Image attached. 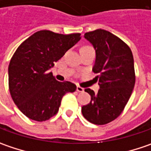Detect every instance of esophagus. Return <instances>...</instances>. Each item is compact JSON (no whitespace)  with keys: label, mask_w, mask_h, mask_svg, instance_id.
<instances>
[{"label":"esophagus","mask_w":151,"mask_h":151,"mask_svg":"<svg viewBox=\"0 0 151 151\" xmlns=\"http://www.w3.org/2000/svg\"><path fill=\"white\" fill-rule=\"evenodd\" d=\"M77 91L78 92H83L84 91V88L80 87V86H77Z\"/></svg>","instance_id":"1"}]
</instances>
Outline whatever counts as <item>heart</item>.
I'll return each mask as SVG.
<instances>
[{
  "label": "heart",
  "instance_id": "heart-1",
  "mask_svg": "<svg viewBox=\"0 0 151 151\" xmlns=\"http://www.w3.org/2000/svg\"><path fill=\"white\" fill-rule=\"evenodd\" d=\"M85 47H88V46H85Z\"/></svg>",
  "mask_w": 151,
  "mask_h": 151
}]
</instances>
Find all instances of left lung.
<instances>
[{
  "mask_svg": "<svg viewBox=\"0 0 151 151\" xmlns=\"http://www.w3.org/2000/svg\"><path fill=\"white\" fill-rule=\"evenodd\" d=\"M95 50L93 72L98 73V93L90 88L84 91L91 96L82 114L89 122L104 125L115 120L127 105L135 83L134 56L128 45L120 38L104 29L84 34Z\"/></svg>",
  "mask_w": 151,
  "mask_h": 151,
  "instance_id": "obj_1",
  "label": "left lung"
}]
</instances>
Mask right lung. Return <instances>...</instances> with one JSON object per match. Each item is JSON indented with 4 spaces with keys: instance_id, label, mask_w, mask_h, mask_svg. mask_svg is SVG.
I'll return each mask as SVG.
<instances>
[{
    "instance_id": "obj_1",
    "label": "right lung",
    "mask_w": 151,
    "mask_h": 151,
    "mask_svg": "<svg viewBox=\"0 0 151 151\" xmlns=\"http://www.w3.org/2000/svg\"><path fill=\"white\" fill-rule=\"evenodd\" d=\"M80 35L40 30L16 50L8 67L9 91L27 117L37 122L48 120L57 113L63 95L76 90L73 83L57 81L50 69L81 39Z\"/></svg>"
}]
</instances>
